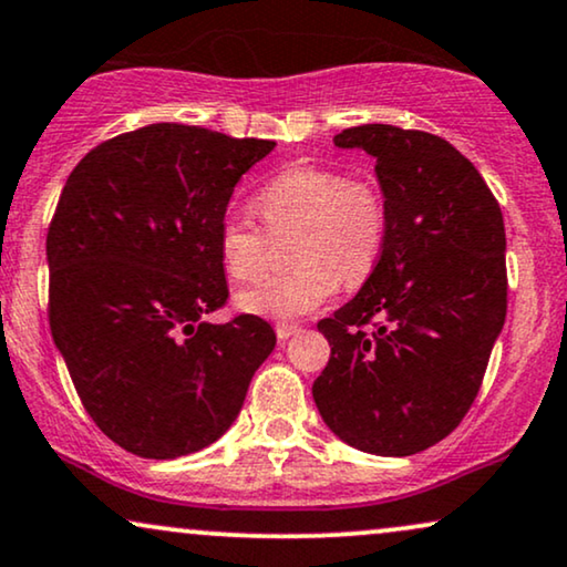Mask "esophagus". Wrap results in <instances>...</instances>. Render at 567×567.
<instances>
[{"label":"esophagus","mask_w":567,"mask_h":567,"mask_svg":"<svg viewBox=\"0 0 567 567\" xmlns=\"http://www.w3.org/2000/svg\"><path fill=\"white\" fill-rule=\"evenodd\" d=\"M275 332H277L279 340H288L290 334H296V332H298V327H296V324H288V321H277V324H275Z\"/></svg>","instance_id":"esophagus-1"}]
</instances>
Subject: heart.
<instances>
[{"instance_id": "heart-1", "label": "heart", "mask_w": 567, "mask_h": 567, "mask_svg": "<svg viewBox=\"0 0 567 567\" xmlns=\"http://www.w3.org/2000/svg\"><path fill=\"white\" fill-rule=\"evenodd\" d=\"M267 230L296 233L290 259L296 269L269 277L238 296L246 313L296 319L317 311L346 285H361L377 269L386 243L390 209L382 188L369 177H348L324 164H298L279 172L256 193ZM221 267L238 282H254L267 271L269 238L243 214L219 221Z\"/></svg>"}]
</instances>
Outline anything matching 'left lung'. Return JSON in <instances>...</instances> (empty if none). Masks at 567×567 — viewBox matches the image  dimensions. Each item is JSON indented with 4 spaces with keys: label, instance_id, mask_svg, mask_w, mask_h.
<instances>
[{
    "label": "left lung",
    "instance_id": "left-lung-1",
    "mask_svg": "<svg viewBox=\"0 0 567 567\" xmlns=\"http://www.w3.org/2000/svg\"><path fill=\"white\" fill-rule=\"evenodd\" d=\"M390 209L377 269L319 321L332 346L313 382L324 424L350 447L405 457L461 424L478 395L507 311L505 221L453 143L395 125H358Z\"/></svg>",
    "mask_w": 567,
    "mask_h": 567
}]
</instances>
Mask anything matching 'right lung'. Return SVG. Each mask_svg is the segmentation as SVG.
<instances>
[{
	"instance_id": "1",
	"label": "right lung",
	"mask_w": 567,
	"mask_h": 567,
	"mask_svg": "<svg viewBox=\"0 0 567 567\" xmlns=\"http://www.w3.org/2000/svg\"><path fill=\"white\" fill-rule=\"evenodd\" d=\"M275 141L156 123L91 148L49 225V327L78 398L138 457L172 461L238 419L277 334L227 303L217 233Z\"/></svg>"
}]
</instances>
